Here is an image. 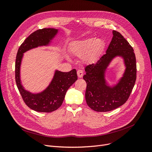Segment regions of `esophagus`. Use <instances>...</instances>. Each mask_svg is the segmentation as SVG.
Wrapping results in <instances>:
<instances>
[{
  "mask_svg": "<svg viewBox=\"0 0 152 152\" xmlns=\"http://www.w3.org/2000/svg\"><path fill=\"white\" fill-rule=\"evenodd\" d=\"M77 73L78 77H79V78H82V77H83V75H84V72H83V71H82V70H78Z\"/></svg>",
  "mask_w": 152,
  "mask_h": 152,
  "instance_id": "obj_1",
  "label": "esophagus"
}]
</instances>
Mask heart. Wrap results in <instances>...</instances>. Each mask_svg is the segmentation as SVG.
Returning <instances> with one entry per match:
<instances>
[{
  "label": "heart",
  "instance_id": "b5f03b06",
  "mask_svg": "<svg viewBox=\"0 0 152 152\" xmlns=\"http://www.w3.org/2000/svg\"><path fill=\"white\" fill-rule=\"evenodd\" d=\"M103 47V42L101 39L87 38L73 42L70 51L74 56L82 58L84 63H91L98 58Z\"/></svg>",
  "mask_w": 152,
  "mask_h": 152
}]
</instances>
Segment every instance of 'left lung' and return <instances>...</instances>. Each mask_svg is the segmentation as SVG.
<instances>
[{
  "label": "left lung",
  "instance_id": "1",
  "mask_svg": "<svg viewBox=\"0 0 152 152\" xmlns=\"http://www.w3.org/2000/svg\"><path fill=\"white\" fill-rule=\"evenodd\" d=\"M117 56L124 59L126 70L116 85L108 86L104 73L112 59ZM83 79L86 82V100L96 112L112 111L125 103L131 93L136 80V63L134 50L126 39L113 30V37L106 53L95 63L87 65Z\"/></svg>",
  "mask_w": 152,
  "mask_h": 152
}]
</instances>
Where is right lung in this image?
Wrapping results in <instances>:
<instances>
[{
  "mask_svg": "<svg viewBox=\"0 0 152 152\" xmlns=\"http://www.w3.org/2000/svg\"><path fill=\"white\" fill-rule=\"evenodd\" d=\"M58 30L39 29L31 34L18 49L15 63V79L18 89L25 104L39 112L49 113L56 110L63 103L67 90L77 80L75 69L68 72L55 71L53 79L46 89L40 93L33 94L24 89L20 79V66L23 53L39 46L48 45Z\"/></svg>",
  "mask_w": 152,
  "mask_h": 152,
  "instance_id": "obj_1",
  "label": "right lung"
}]
</instances>
